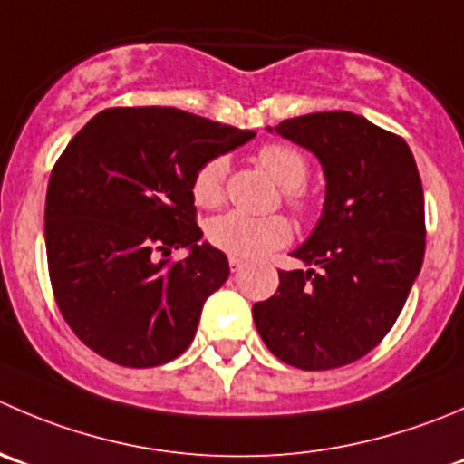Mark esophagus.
<instances>
[{
    "mask_svg": "<svg viewBox=\"0 0 464 464\" xmlns=\"http://www.w3.org/2000/svg\"><path fill=\"white\" fill-rule=\"evenodd\" d=\"M228 265H231V272H240L246 263L242 258H237V256H228Z\"/></svg>",
    "mask_w": 464,
    "mask_h": 464,
    "instance_id": "1",
    "label": "esophagus"
}]
</instances>
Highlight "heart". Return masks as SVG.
I'll use <instances>...</instances> for the list:
<instances>
[{
  "mask_svg": "<svg viewBox=\"0 0 464 464\" xmlns=\"http://www.w3.org/2000/svg\"><path fill=\"white\" fill-rule=\"evenodd\" d=\"M258 160L274 179L283 186L285 201L295 210H308L305 181H308V159L292 145H267L258 151ZM228 172L227 156H215L206 160L192 179V195L199 206H218L224 195V179ZM208 240L218 249L237 258H258L269 251L285 246L292 240V227L281 215L254 218V215L231 210L210 219Z\"/></svg>",
  "mask_w": 464,
  "mask_h": 464,
  "instance_id": "b5f03b06",
  "label": "heart"
}]
</instances>
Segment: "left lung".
Returning a JSON list of instances; mask_svg holds the SVG:
<instances>
[{"mask_svg":"<svg viewBox=\"0 0 464 464\" xmlns=\"http://www.w3.org/2000/svg\"><path fill=\"white\" fill-rule=\"evenodd\" d=\"M267 131L317 156L326 197L317 227L292 251L310 267L278 272V290L254 304V322L287 365L335 370L388 335L420 274L421 179L406 140L356 112H310Z\"/></svg>","mask_w":464,"mask_h":464,"instance_id":"1","label":"left lung"}]
</instances>
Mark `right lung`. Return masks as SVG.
I'll return each instance as SVG.
<instances>
[{
    "instance_id": "add662e5",
    "label": "right lung",
    "mask_w": 464,
    "mask_h": 464,
    "mask_svg": "<svg viewBox=\"0 0 464 464\" xmlns=\"http://www.w3.org/2000/svg\"><path fill=\"white\" fill-rule=\"evenodd\" d=\"M179 108H106L70 140L49 177L44 245L63 317L122 367L174 361L228 260L201 242L192 179L254 138ZM188 248L183 261L167 258Z\"/></svg>"
}]
</instances>
